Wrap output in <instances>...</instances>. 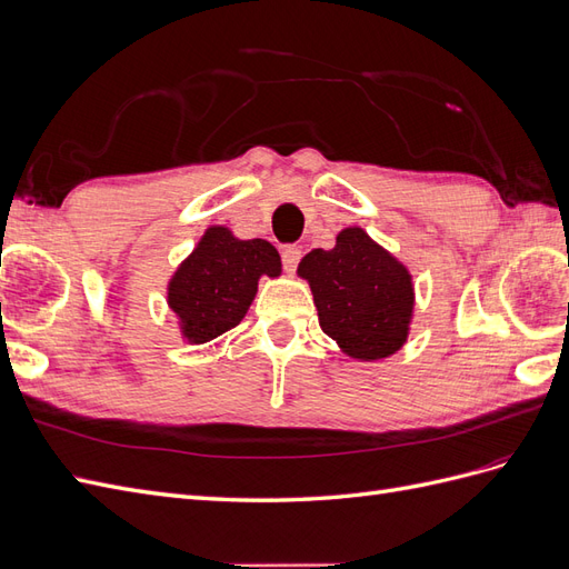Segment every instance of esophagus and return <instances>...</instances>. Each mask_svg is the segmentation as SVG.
<instances>
[{"instance_id":"esophagus-1","label":"esophagus","mask_w":569,"mask_h":569,"mask_svg":"<svg viewBox=\"0 0 569 569\" xmlns=\"http://www.w3.org/2000/svg\"><path fill=\"white\" fill-rule=\"evenodd\" d=\"M282 266H284V270L291 274L297 270V266H299V261H301V249L299 247H282Z\"/></svg>"}]
</instances>
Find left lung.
<instances>
[{
    "instance_id": "left-lung-1",
    "label": "left lung",
    "mask_w": 569,
    "mask_h": 569,
    "mask_svg": "<svg viewBox=\"0 0 569 569\" xmlns=\"http://www.w3.org/2000/svg\"><path fill=\"white\" fill-rule=\"evenodd\" d=\"M299 274L311 284L322 332L343 353L377 360L403 347L412 316L410 274L363 230H341L335 249L306 253Z\"/></svg>"
}]
</instances>
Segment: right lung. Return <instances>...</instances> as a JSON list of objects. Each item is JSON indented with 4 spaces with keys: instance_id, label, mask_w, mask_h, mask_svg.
Segmentation results:
<instances>
[{
    "instance_id": "1",
    "label": "right lung",
    "mask_w": 569,
    "mask_h": 569,
    "mask_svg": "<svg viewBox=\"0 0 569 569\" xmlns=\"http://www.w3.org/2000/svg\"><path fill=\"white\" fill-rule=\"evenodd\" d=\"M280 253L266 239H237L228 228H209L168 284V306L182 335L203 343L242 322L258 278H278Z\"/></svg>"
}]
</instances>
